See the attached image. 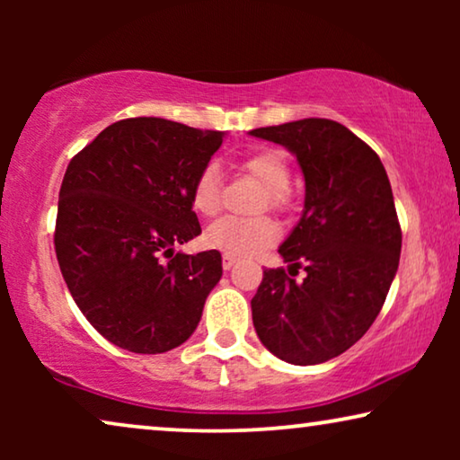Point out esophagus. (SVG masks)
Segmentation results:
<instances>
[{
    "instance_id": "obj_1",
    "label": "esophagus",
    "mask_w": 460,
    "mask_h": 460,
    "mask_svg": "<svg viewBox=\"0 0 460 460\" xmlns=\"http://www.w3.org/2000/svg\"><path fill=\"white\" fill-rule=\"evenodd\" d=\"M236 257L234 255H226L224 253V257H222V266H224V270H232V268H234L236 266Z\"/></svg>"
}]
</instances>
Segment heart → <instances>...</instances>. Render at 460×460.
Wrapping results in <instances>:
<instances>
[{
  "label": "heart",
  "instance_id": "obj_1",
  "mask_svg": "<svg viewBox=\"0 0 460 460\" xmlns=\"http://www.w3.org/2000/svg\"><path fill=\"white\" fill-rule=\"evenodd\" d=\"M241 169L266 188V203L272 209H282L291 186V169L285 155L272 148L249 153L241 161ZM192 209L203 217H213L222 207V173L216 165H207L194 180L190 190ZM205 244L224 251L226 255L247 257L272 244L279 238V226L270 217L238 219L222 217L205 230Z\"/></svg>",
  "mask_w": 460,
  "mask_h": 460
}]
</instances>
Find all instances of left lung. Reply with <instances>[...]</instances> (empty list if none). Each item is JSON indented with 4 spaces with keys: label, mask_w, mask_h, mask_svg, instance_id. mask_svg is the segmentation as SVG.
I'll use <instances>...</instances> for the list:
<instances>
[{
    "label": "left lung",
    "mask_w": 460,
    "mask_h": 460,
    "mask_svg": "<svg viewBox=\"0 0 460 460\" xmlns=\"http://www.w3.org/2000/svg\"><path fill=\"white\" fill-rule=\"evenodd\" d=\"M251 136L295 155L305 180L304 213L279 247L282 268L263 270L251 299L260 341L297 367L349 349L379 316L398 272L402 230L385 167L373 148L331 119H301Z\"/></svg>",
    "instance_id": "obj_1"
}]
</instances>
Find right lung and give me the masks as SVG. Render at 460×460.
Wrapping results in <instances>:
<instances>
[{"mask_svg":"<svg viewBox=\"0 0 460 460\" xmlns=\"http://www.w3.org/2000/svg\"><path fill=\"white\" fill-rule=\"evenodd\" d=\"M224 136L159 117L123 119L68 163L56 257L75 304L119 348L163 354L199 326L222 255L175 247L200 234L190 190Z\"/></svg>","mask_w":460,"mask_h":460,"instance_id":"add662e5","label":"right lung"}]
</instances>
